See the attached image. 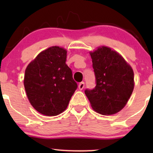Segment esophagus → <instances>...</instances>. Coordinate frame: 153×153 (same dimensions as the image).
Here are the masks:
<instances>
[{
	"mask_svg": "<svg viewBox=\"0 0 153 153\" xmlns=\"http://www.w3.org/2000/svg\"><path fill=\"white\" fill-rule=\"evenodd\" d=\"M84 86H85V83H84L83 82H80V83H79L78 88L80 89V90H82V89H83Z\"/></svg>",
	"mask_w": 153,
	"mask_h": 153,
	"instance_id": "1",
	"label": "esophagus"
}]
</instances>
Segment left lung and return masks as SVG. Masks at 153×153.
<instances>
[{"instance_id": "obj_1", "label": "left lung", "mask_w": 153, "mask_h": 153, "mask_svg": "<svg viewBox=\"0 0 153 153\" xmlns=\"http://www.w3.org/2000/svg\"><path fill=\"white\" fill-rule=\"evenodd\" d=\"M96 88L85 94L95 111L102 115L118 113L126 106L134 87V71L119 52L106 46L90 52Z\"/></svg>"}]
</instances>
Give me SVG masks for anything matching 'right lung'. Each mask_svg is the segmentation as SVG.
<instances>
[{
    "instance_id": "right-lung-1",
    "label": "right lung",
    "mask_w": 153,
    "mask_h": 153,
    "mask_svg": "<svg viewBox=\"0 0 153 153\" xmlns=\"http://www.w3.org/2000/svg\"><path fill=\"white\" fill-rule=\"evenodd\" d=\"M67 52L63 47H50L26 68L24 85L28 99L39 113L47 117L62 113L78 87L66 65Z\"/></svg>"
}]
</instances>
